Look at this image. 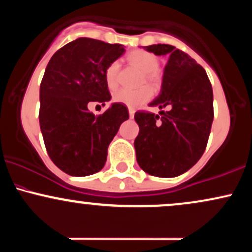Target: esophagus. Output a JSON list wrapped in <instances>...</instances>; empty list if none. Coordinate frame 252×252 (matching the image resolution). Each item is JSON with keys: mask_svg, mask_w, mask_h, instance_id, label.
<instances>
[{"mask_svg": "<svg viewBox=\"0 0 252 252\" xmlns=\"http://www.w3.org/2000/svg\"><path fill=\"white\" fill-rule=\"evenodd\" d=\"M134 115H135V109L129 108V116H130V118L134 117Z\"/></svg>", "mask_w": 252, "mask_h": 252, "instance_id": "obj_1", "label": "esophagus"}]
</instances>
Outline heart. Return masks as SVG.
Masks as SVG:
<instances>
[{"label": "heart", "mask_w": 252, "mask_h": 252, "mask_svg": "<svg viewBox=\"0 0 252 252\" xmlns=\"http://www.w3.org/2000/svg\"><path fill=\"white\" fill-rule=\"evenodd\" d=\"M129 62L140 68L144 73L143 83L149 86L156 88L160 84V76L158 73V68L160 63L154 54L146 51H134L129 54ZM118 65L117 62L111 63L105 70V82L110 89H115L118 84ZM152 97V91L148 88L140 90L121 89L114 94V100L117 103L124 104L130 108H137L141 104L146 103Z\"/></svg>", "instance_id": "1"}]
</instances>
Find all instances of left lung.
I'll list each match as a JSON object with an SVG mask.
<instances>
[{
  "label": "left lung",
  "instance_id": "obj_1",
  "mask_svg": "<svg viewBox=\"0 0 252 252\" xmlns=\"http://www.w3.org/2000/svg\"><path fill=\"white\" fill-rule=\"evenodd\" d=\"M144 50L168 56L161 92L149 104L167 108L160 115L137 111L135 138L137 163L144 172L174 178L187 172L204 154L213 122V92L206 71L174 46L158 43Z\"/></svg>",
  "mask_w": 252,
  "mask_h": 252
}]
</instances>
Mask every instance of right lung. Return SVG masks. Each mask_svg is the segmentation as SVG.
<instances>
[{
    "mask_svg": "<svg viewBox=\"0 0 252 252\" xmlns=\"http://www.w3.org/2000/svg\"><path fill=\"white\" fill-rule=\"evenodd\" d=\"M124 52L120 43L79 37L58 50L46 67L40 84V129L51 160L66 174L99 172L110 142L129 118L120 103L99 116L88 109L92 102L111 99L105 70Z\"/></svg>",
    "mask_w": 252,
    "mask_h": 252,
    "instance_id": "right-lung-1",
    "label": "right lung"
}]
</instances>
